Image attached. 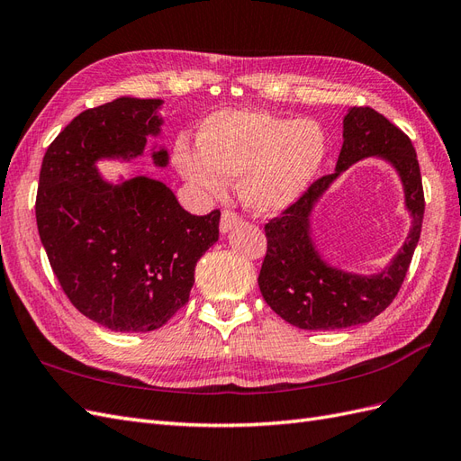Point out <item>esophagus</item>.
Here are the masks:
<instances>
[{"label":"esophagus","instance_id":"obj_1","mask_svg":"<svg viewBox=\"0 0 461 461\" xmlns=\"http://www.w3.org/2000/svg\"><path fill=\"white\" fill-rule=\"evenodd\" d=\"M242 221L244 219L239 213H234V212H230V209H227V212H222V215H221V222H219L221 232H229L232 227L240 225Z\"/></svg>","mask_w":461,"mask_h":461}]
</instances>
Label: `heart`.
Wrapping results in <instances>:
<instances>
[{"label":"heart","mask_w":461,"mask_h":461,"mask_svg":"<svg viewBox=\"0 0 461 461\" xmlns=\"http://www.w3.org/2000/svg\"><path fill=\"white\" fill-rule=\"evenodd\" d=\"M198 149H175L176 167L213 196L227 178H240L242 202L258 213H278L300 200L323 165L327 138L315 121L263 111H219L198 132Z\"/></svg>","instance_id":"obj_1"}]
</instances>
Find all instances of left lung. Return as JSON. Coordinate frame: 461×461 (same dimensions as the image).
<instances>
[{"instance_id": "1", "label": "left lung", "mask_w": 461, "mask_h": 461, "mask_svg": "<svg viewBox=\"0 0 461 461\" xmlns=\"http://www.w3.org/2000/svg\"><path fill=\"white\" fill-rule=\"evenodd\" d=\"M342 136L337 171L317 178L300 200L265 225L267 254L258 278L261 296L276 315L305 330L346 329L369 323L383 313L396 298L421 236L425 196L410 138L371 107L348 111ZM371 155L393 162L399 171L414 225L393 263L384 272L366 277L334 270L320 259L309 234V215L334 177Z\"/></svg>"}]
</instances>
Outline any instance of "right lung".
<instances>
[{
  "label": "right lung",
  "instance_id": "1",
  "mask_svg": "<svg viewBox=\"0 0 461 461\" xmlns=\"http://www.w3.org/2000/svg\"><path fill=\"white\" fill-rule=\"evenodd\" d=\"M161 100L119 97L82 111L50 144L36 225L53 275L75 308L117 332L163 327L190 298L198 259L219 239L221 212L192 215L159 180L109 185L104 158H136L159 134ZM165 167V149L153 151Z\"/></svg>",
  "mask_w": 461,
  "mask_h": 461
}]
</instances>
